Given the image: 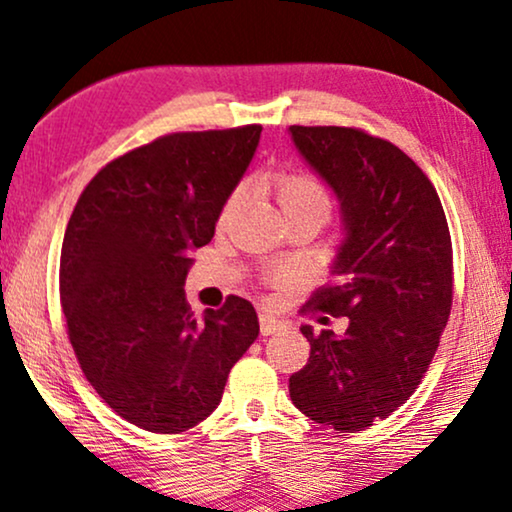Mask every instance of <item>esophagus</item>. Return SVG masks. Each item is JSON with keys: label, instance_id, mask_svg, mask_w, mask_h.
Instances as JSON below:
<instances>
[{"label": "esophagus", "instance_id": "1", "mask_svg": "<svg viewBox=\"0 0 512 512\" xmlns=\"http://www.w3.org/2000/svg\"><path fill=\"white\" fill-rule=\"evenodd\" d=\"M286 328V323L274 319V316H267V314H260V331L262 335H271V333H278Z\"/></svg>", "mask_w": 512, "mask_h": 512}]
</instances>
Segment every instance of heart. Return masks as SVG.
Instances as JSON below:
<instances>
[{
	"label": "heart",
	"instance_id": "b5f03b06",
	"mask_svg": "<svg viewBox=\"0 0 512 512\" xmlns=\"http://www.w3.org/2000/svg\"><path fill=\"white\" fill-rule=\"evenodd\" d=\"M245 189L243 186H236L234 191L229 193V198L224 200L222 212H219V224H229L238 208L243 205ZM276 200L281 205L283 215H297V212H312V215H319L323 222L331 215L333 200L331 193L326 191V186L321 181H316L309 174H281L276 179Z\"/></svg>",
	"mask_w": 512,
	"mask_h": 512
}]
</instances>
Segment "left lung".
<instances>
[{"label": "left lung", "instance_id": "1", "mask_svg": "<svg viewBox=\"0 0 512 512\" xmlns=\"http://www.w3.org/2000/svg\"><path fill=\"white\" fill-rule=\"evenodd\" d=\"M288 134L342 215L333 283L309 307L349 319L342 335L300 328L312 349L290 375V399L314 423L364 430L416 392L435 357L454 297L449 226L435 186L390 141L352 127Z\"/></svg>", "mask_w": 512, "mask_h": 512}]
</instances>
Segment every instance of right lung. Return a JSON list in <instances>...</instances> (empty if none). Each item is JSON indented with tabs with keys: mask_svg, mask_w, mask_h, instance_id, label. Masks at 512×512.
Here are the masks:
<instances>
[{
	"mask_svg": "<svg viewBox=\"0 0 512 512\" xmlns=\"http://www.w3.org/2000/svg\"><path fill=\"white\" fill-rule=\"evenodd\" d=\"M260 125L167 134L108 163L77 200L61 248V304L82 373L137 428L177 435L222 401L260 335L255 307L226 297L196 319L191 252L215 236Z\"/></svg>",
	"mask_w": 512,
	"mask_h": 512,
	"instance_id": "add662e5",
	"label": "right lung"
}]
</instances>
